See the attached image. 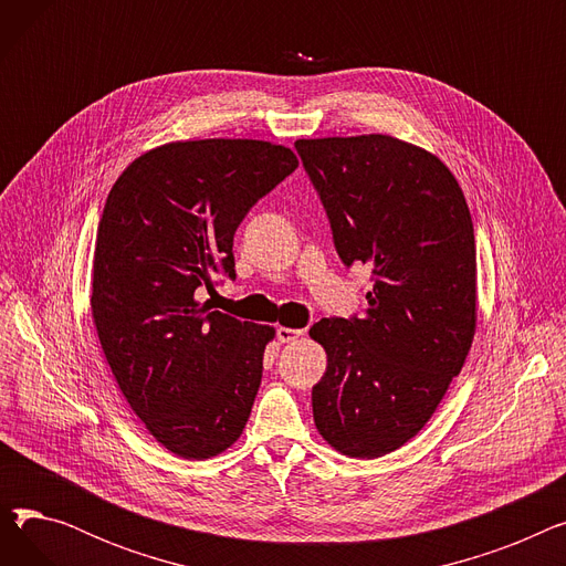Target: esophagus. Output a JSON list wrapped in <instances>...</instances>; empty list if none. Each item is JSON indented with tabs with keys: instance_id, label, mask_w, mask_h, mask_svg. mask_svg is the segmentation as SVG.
Here are the masks:
<instances>
[{
	"instance_id": "esophagus-1",
	"label": "esophagus",
	"mask_w": 566,
	"mask_h": 566,
	"mask_svg": "<svg viewBox=\"0 0 566 566\" xmlns=\"http://www.w3.org/2000/svg\"><path fill=\"white\" fill-rule=\"evenodd\" d=\"M303 335H305V331H298V328H284V325H280V328H277V339L282 344H291L295 339H301Z\"/></svg>"
}]
</instances>
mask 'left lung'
Returning <instances> with one entry per match:
<instances>
[{"label":"left lung","instance_id":"8db88e82","mask_svg":"<svg viewBox=\"0 0 566 566\" xmlns=\"http://www.w3.org/2000/svg\"><path fill=\"white\" fill-rule=\"evenodd\" d=\"M346 265H371L363 316L321 318L318 433L353 459L399 450L459 376L478 323L465 197L433 154L390 135L295 142Z\"/></svg>","mask_w":566,"mask_h":566}]
</instances>
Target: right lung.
Masks as SVG:
<instances>
[{
  "label": "right lung",
  "mask_w": 566,
  "mask_h": 566,
  "mask_svg": "<svg viewBox=\"0 0 566 566\" xmlns=\"http://www.w3.org/2000/svg\"><path fill=\"white\" fill-rule=\"evenodd\" d=\"M295 167L291 148L271 142H171L133 160L107 195L94 323L126 401L176 457H218L248 424L275 328L197 295L218 275L235 280L238 224Z\"/></svg>",
  "instance_id": "obj_1"
}]
</instances>
